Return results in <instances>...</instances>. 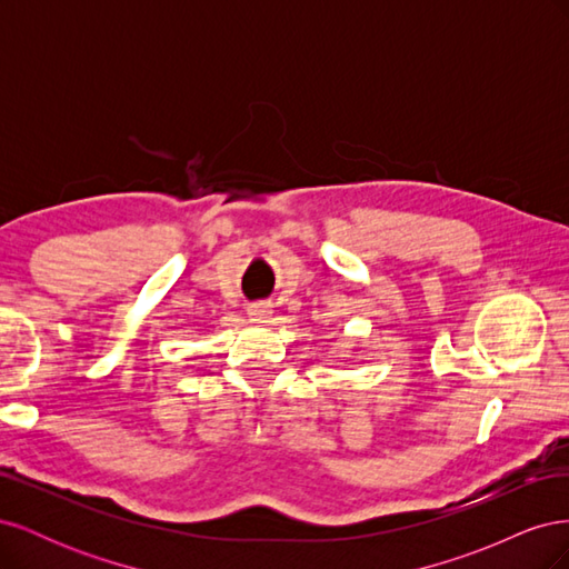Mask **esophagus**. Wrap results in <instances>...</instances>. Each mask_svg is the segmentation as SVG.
<instances>
[{"mask_svg": "<svg viewBox=\"0 0 569 569\" xmlns=\"http://www.w3.org/2000/svg\"><path fill=\"white\" fill-rule=\"evenodd\" d=\"M270 313H272V306L268 301H258L247 308V316L251 322H266Z\"/></svg>", "mask_w": 569, "mask_h": 569, "instance_id": "1", "label": "esophagus"}]
</instances>
